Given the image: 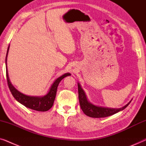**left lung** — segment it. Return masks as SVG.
<instances>
[{"label": "left lung", "mask_w": 146, "mask_h": 146, "mask_svg": "<svg viewBox=\"0 0 146 146\" xmlns=\"http://www.w3.org/2000/svg\"><path fill=\"white\" fill-rule=\"evenodd\" d=\"M78 88L79 102L81 109L82 110L83 112L86 115L91 117L99 118V117H105L115 114V113L124 110L132 100H131L126 105H125L122 108H110L98 106L92 104L88 100L85 92L84 91L79 82H78Z\"/></svg>", "instance_id": "obj_1"}]
</instances>
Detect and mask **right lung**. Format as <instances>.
<instances>
[{
  "label": "right lung",
  "mask_w": 146,
  "mask_h": 146,
  "mask_svg": "<svg viewBox=\"0 0 146 146\" xmlns=\"http://www.w3.org/2000/svg\"><path fill=\"white\" fill-rule=\"evenodd\" d=\"M10 45L8 47L7 56H6V70H7V79L8 85H9V89L11 90L12 94L14 98L21 103V104L25 106L28 108L34 110L40 111H48L52 107L54 102L58 86L59 83L63 78L68 76H70V73H65L61 76H60L54 80V82L51 85L48 92L47 94L43 96H27L19 92L17 89H16L15 86L12 84L11 80H10L9 73H8L7 68V56L9 53Z\"/></svg>",
  "instance_id": "add662e5"
}]
</instances>
